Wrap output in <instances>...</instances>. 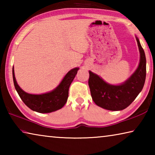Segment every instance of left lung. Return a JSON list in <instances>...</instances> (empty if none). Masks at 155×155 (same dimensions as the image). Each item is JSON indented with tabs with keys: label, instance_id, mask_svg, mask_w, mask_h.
Listing matches in <instances>:
<instances>
[{
	"label": "left lung",
	"instance_id": "1",
	"mask_svg": "<svg viewBox=\"0 0 155 155\" xmlns=\"http://www.w3.org/2000/svg\"><path fill=\"white\" fill-rule=\"evenodd\" d=\"M140 52V62L134 74L124 83L111 85L93 72H89L88 80L91 96L97 105L111 111L124 109L133 103L142 90L146 76V59L145 52L138 38H136Z\"/></svg>",
	"mask_w": 155,
	"mask_h": 155
}]
</instances>
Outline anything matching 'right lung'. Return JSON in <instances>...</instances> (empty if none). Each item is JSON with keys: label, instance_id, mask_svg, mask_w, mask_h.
<instances>
[{"label": "right lung", "instance_id": "1", "mask_svg": "<svg viewBox=\"0 0 155 155\" xmlns=\"http://www.w3.org/2000/svg\"><path fill=\"white\" fill-rule=\"evenodd\" d=\"M78 70V68L71 70L67 73L61 83L55 90L51 92L40 95L26 93L18 86L15 81L14 68L12 70L13 80L18 95L26 105L33 111L41 114L51 113L62 108L66 103L70 85L74 78Z\"/></svg>", "mask_w": 155, "mask_h": 155}]
</instances>
